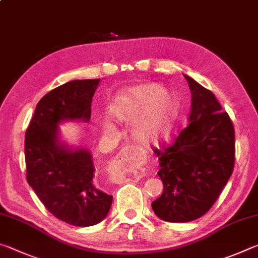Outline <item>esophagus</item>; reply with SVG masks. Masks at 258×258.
<instances>
[{
    "mask_svg": "<svg viewBox=\"0 0 258 258\" xmlns=\"http://www.w3.org/2000/svg\"><path fill=\"white\" fill-rule=\"evenodd\" d=\"M145 151L140 149L138 146H127L121 150L115 159L112 160L108 168L109 180L115 183L123 181V173L128 166L133 163V158H145Z\"/></svg>",
    "mask_w": 258,
    "mask_h": 258,
    "instance_id": "34e87169",
    "label": "esophagus"
}]
</instances>
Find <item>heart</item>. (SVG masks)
<instances>
[{"instance_id": "heart-1", "label": "heart", "mask_w": 258, "mask_h": 258, "mask_svg": "<svg viewBox=\"0 0 258 258\" xmlns=\"http://www.w3.org/2000/svg\"><path fill=\"white\" fill-rule=\"evenodd\" d=\"M109 113L120 123L132 121L139 114L133 124V137L143 143H156L172 128L174 101L171 94L159 86L140 85L130 89L123 99L111 104ZM101 128L104 134H112L115 131L108 121L102 123Z\"/></svg>"}]
</instances>
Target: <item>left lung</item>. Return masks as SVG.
I'll list each match as a JSON object with an SVG mask.
<instances>
[{
	"label": "left lung",
	"mask_w": 258,
	"mask_h": 258,
	"mask_svg": "<svg viewBox=\"0 0 258 258\" xmlns=\"http://www.w3.org/2000/svg\"><path fill=\"white\" fill-rule=\"evenodd\" d=\"M191 91L189 125L175 142L155 149L164 191L151 207L160 220L185 223L216 202L234 166V128L211 91L184 75Z\"/></svg>",
	"instance_id": "obj_1"
}]
</instances>
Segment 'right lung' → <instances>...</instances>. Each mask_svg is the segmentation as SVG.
I'll list each match as a JSON object with an SVG mask.
<instances>
[{
    "label": "right lung",
    "mask_w": 258,
    "mask_h": 258,
    "mask_svg": "<svg viewBox=\"0 0 258 258\" xmlns=\"http://www.w3.org/2000/svg\"><path fill=\"white\" fill-rule=\"evenodd\" d=\"M98 80H75L50 91L37 103L25 135L28 184L52 215L75 226L101 222L112 196L95 185L91 152L61 141L64 121L91 119Z\"/></svg>",
    "instance_id": "add662e5"
}]
</instances>
